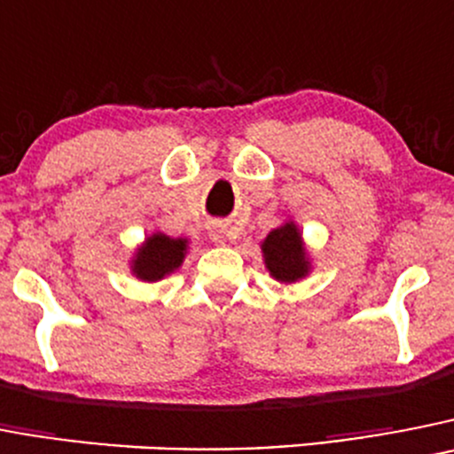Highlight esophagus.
Returning <instances> with one entry per match:
<instances>
[{
	"instance_id": "esophagus-1",
	"label": "esophagus",
	"mask_w": 454,
	"mask_h": 454,
	"mask_svg": "<svg viewBox=\"0 0 454 454\" xmlns=\"http://www.w3.org/2000/svg\"><path fill=\"white\" fill-rule=\"evenodd\" d=\"M209 236H211V240H214V243H218V245L227 243V230H224L223 224H214V227H211V231H209Z\"/></svg>"
}]
</instances>
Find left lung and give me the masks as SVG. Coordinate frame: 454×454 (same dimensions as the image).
Segmentation results:
<instances>
[{
    "label": "left lung",
    "instance_id": "left-lung-1",
    "mask_svg": "<svg viewBox=\"0 0 454 454\" xmlns=\"http://www.w3.org/2000/svg\"><path fill=\"white\" fill-rule=\"evenodd\" d=\"M265 270L278 284H297L306 278L313 270L310 254L306 252L301 231L294 220H286L277 230L270 231L261 243Z\"/></svg>",
    "mask_w": 454,
    "mask_h": 454
}]
</instances>
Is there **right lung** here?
I'll list each match as a JSON object with an SVG mask.
<instances>
[{"mask_svg":"<svg viewBox=\"0 0 454 454\" xmlns=\"http://www.w3.org/2000/svg\"><path fill=\"white\" fill-rule=\"evenodd\" d=\"M189 252V239H170L155 231L137 247L130 261V272L145 284H155L182 268Z\"/></svg>","mask_w":454,"mask_h":454,"instance_id":"1","label":"right lung"}]
</instances>
